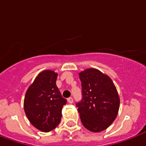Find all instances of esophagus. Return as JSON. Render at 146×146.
Returning a JSON list of instances; mask_svg holds the SVG:
<instances>
[{"instance_id": "esophagus-1", "label": "esophagus", "mask_w": 146, "mask_h": 146, "mask_svg": "<svg viewBox=\"0 0 146 146\" xmlns=\"http://www.w3.org/2000/svg\"><path fill=\"white\" fill-rule=\"evenodd\" d=\"M67 101H68V102H69V104H72V103L73 102V98H69L68 99H67Z\"/></svg>"}]
</instances>
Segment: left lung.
I'll return each mask as SVG.
<instances>
[{
	"instance_id": "8db88e82",
	"label": "left lung",
	"mask_w": 146,
	"mask_h": 146,
	"mask_svg": "<svg viewBox=\"0 0 146 146\" xmlns=\"http://www.w3.org/2000/svg\"><path fill=\"white\" fill-rule=\"evenodd\" d=\"M82 100L76 104L83 125L91 132H102L118 113L120 98L111 78L96 69L79 73Z\"/></svg>"
}]
</instances>
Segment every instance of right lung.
Instances as JSON below:
<instances>
[{
    "mask_svg": "<svg viewBox=\"0 0 146 146\" xmlns=\"http://www.w3.org/2000/svg\"><path fill=\"white\" fill-rule=\"evenodd\" d=\"M57 73L44 70L38 74L25 96L24 110L29 121L40 131L48 133L59 125L66 104L56 85Z\"/></svg>",
    "mask_w": 146,
    "mask_h": 146,
    "instance_id": "1",
    "label": "right lung"
}]
</instances>
